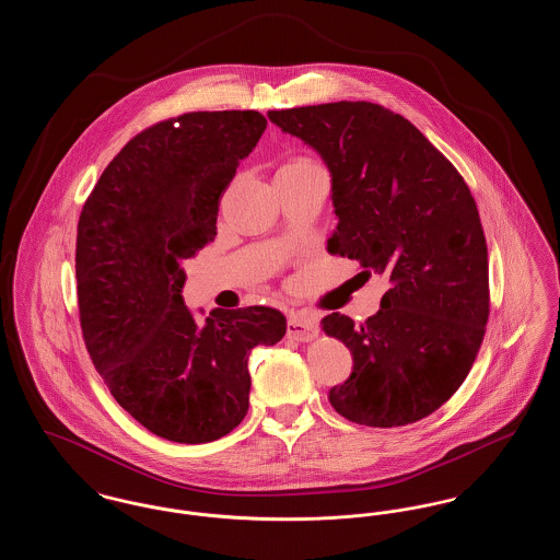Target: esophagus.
I'll return each instance as SVG.
<instances>
[{
  "label": "esophagus",
  "instance_id": "1",
  "mask_svg": "<svg viewBox=\"0 0 560 560\" xmlns=\"http://www.w3.org/2000/svg\"><path fill=\"white\" fill-rule=\"evenodd\" d=\"M319 334V325L313 315H304V313H293L288 319V336L298 340V342H311L313 338H317Z\"/></svg>",
  "mask_w": 560,
  "mask_h": 560
}]
</instances>
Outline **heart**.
I'll use <instances>...</instances> for the list:
<instances>
[{"label":"heart","instance_id":"obj_1","mask_svg":"<svg viewBox=\"0 0 560 560\" xmlns=\"http://www.w3.org/2000/svg\"><path fill=\"white\" fill-rule=\"evenodd\" d=\"M285 165H313V161H308V160H293V161H290V163H285Z\"/></svg>","mask_w":560,"mask_h":560}]
</instances>
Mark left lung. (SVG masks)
I'll return each instance as SVG.
<instances>
[{
	"label": "left lung",
	"mask_w": 560,
	"mask_h": 560,
	"mask_svg": "<svg viewBox=\"0 0 560 560\" xmlns=\"http://www.w3.org/2000/svg\"><path fill=\"white\" fill-rule=\"evenodd\" d=\"M331 174L329 254L384 275L380 311L354 327L331 313L352 373L329 390L354 424L393 428L436 411L462 386L489 317V262L470 188L411 121L365 101L268 110Z\"/></svg>",
	"instance_id": "left-lung-1"
}]
</instances>
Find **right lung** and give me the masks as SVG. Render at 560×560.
I'll list each match as a JSON object with an SVG mask.
<instances>
[{"instance_id":"add662e5","label":"right lung","mask_w":560,"mask_h":560,"mask_svg":"<svg viewBox=\"0 0 560 560\" xmlns=\"http://www.w3.org/2000/svg\"><path fill=\"white\" fill-rule=\"evenodd\" d=\"M267 119L197 110L115 155L81 210L75 249L83 342L115 400L174 443H210L249 407L247 359L285 336L277 308H213L197 323L183 262L215 237L220 197Z\"/></svg>"}]
</instances>
